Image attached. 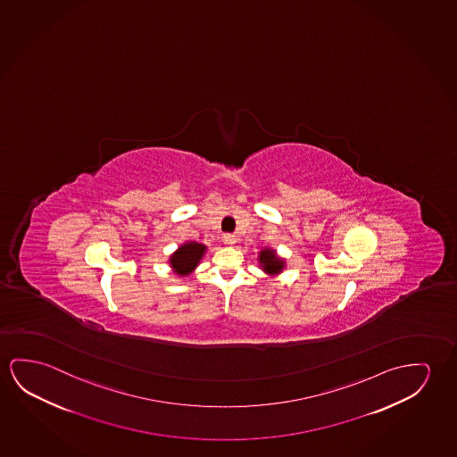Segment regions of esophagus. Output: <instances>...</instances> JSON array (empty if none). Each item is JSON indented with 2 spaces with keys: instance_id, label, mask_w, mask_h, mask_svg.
<instances>
[{
  "instance_id": "34e87169",
  "label": "esophagus",
  "mask_w": 457,
  "mask_h": 457,
  "mask_svg": "<svg viewBox=\"0 0 457 457\" xmlns=\"http://www.w3.org/2000/svg\"><path fill=\"white\" fill-rule=\"evenodd\" d=\"M236 236H234V234H225V236H223V242H225V244H228V245H234V244H236Z\"/></svg>"
}]
</instances>
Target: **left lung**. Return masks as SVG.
Masks as SVG:
<instances>
[{
	"instance_id": "1",
	"label": "left lung",
	"mask_w": 457,
	"mask_h": 457,
	"mask_svg": "<svg viewBox=\"0 0 457 457\" xmlns=\"http://www.w3.org/2000/svg\"><path fill=\"white\" fill-rule=\"evenodd\" d=\"M260 261L262 267H264V270L269 274H277L283 269V261L278 260L272 250H262L260 254Z\"/></svg>"
}]
</instances>
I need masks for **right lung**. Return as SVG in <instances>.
I'll list each match as a JSON object with an SVG mask.
<instances>
[{
    "label": "right lung",
    "mask_w": 457,
    "mask_h": 457,
    "mask_svg": "<svg viewBox=\"0 0 457 457\" xmlns=\"http://www.w3.org/2000/svg\"><path fill=\"white\" fill-rule=\"evenodd\" d=\"M205 246L196 242H188L170 256V266L174 267L177 274L188 275L203 258Z\"/></svg>",
    "instance_id": "right-lung-1"
}]
</instances>
